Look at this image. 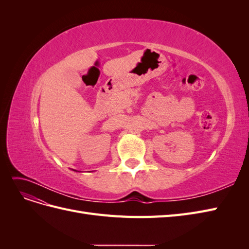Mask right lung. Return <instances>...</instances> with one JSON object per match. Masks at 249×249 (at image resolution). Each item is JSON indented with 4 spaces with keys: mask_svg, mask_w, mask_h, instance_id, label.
<instances>
[{
    "mask_svg": "<svg viewBox=\"0 0 249 249\" xmlns=\"http://www.w3.org/2000/svg\"><path fill=\"white\" fill-rule=\"evenodd\" d=\"M74 171H77V170H74Z\"/></svg>",
    "mask_w": 249,
    "mask_h": 249,
    "instance_id": "add662e5",
    "label": "right lung"
}]
</instances>
